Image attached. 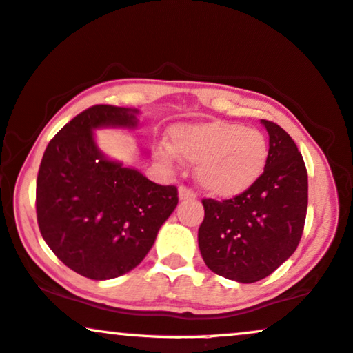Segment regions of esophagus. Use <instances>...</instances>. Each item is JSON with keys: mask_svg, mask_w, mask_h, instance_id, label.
I'll list each match as a JSON object with an SVG mask.
<instances>
[{"mask_svg": "<svg viewBox=\"0 0 353 353\" xmlns=\"http://www.w3.org/2000/svg\"><path fill=\"white\" fill-rule=\"evenodd\" d=\"M195 197H197V194H195V190H192L190 187H185V185H181L179 187V199L181 200L195 199Z\"/></svg>", "mask_w": 353, "mask_h": 353, "instance_id": "esophagus-1", "label": "esophagus"}]
</instances>
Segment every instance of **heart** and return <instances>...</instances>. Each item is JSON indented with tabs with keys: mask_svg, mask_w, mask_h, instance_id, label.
Returning <instances> with one entry per match:
<instances>
[{
	"mask_svg": "<svg viewBox=\"0 0 353 353\" xmlns=\"http://www.w3.org/2000/svg\"><path fill=\"white\" fill-rule=\"evenodd\" d=\"M172 141L181 158L197 164L199 184L221 199L252 189L269 164L265 135L243 123L213 120L182 125L174 128ZM156 153L166 166H176L179 159L169 145H159Z\"/></svg>",
	"mask_w": 353,
	"mask_h": 353,
	"instance_id": "heart-1",
	"label": "heart"
}]
</instances>
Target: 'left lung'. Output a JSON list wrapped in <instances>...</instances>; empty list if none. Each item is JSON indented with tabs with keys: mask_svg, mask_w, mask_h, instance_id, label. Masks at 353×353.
<instances>
[{
	"mask_svg": "<svg viewBox=\"0 0 353 353\" xmlns=\"http://www.w3.org/2000/svg\"><path fill=\"white\" fill-rule=\"evenodd\" d=\"M269 132V164L252 189L228 200L203 199L199 248L212 272L241 283L265 279L295 252L305 228L307 172L282 127Z\"/></svg>",
	"mask_w": 353,
	"mask_h": 353,
	"instance_id": "1",
	"label": "left lung"
}]
</instances>
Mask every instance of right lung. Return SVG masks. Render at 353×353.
<instances>
[{
    "label": "right lung",
    "mask_w": 353,
    "mask_h": 353,
    "mask_svg": "<svg viewBox=\"0 0 353 353\" xmlns=\"http://www.w3.org/2000/svg\"><path fill=\"white\" fill-rule=\"evenodd\" d=\"M137 114L117 105L89 107L52 138L39 168L40 234L66 267L92 280L135 269L179 202L176 185L154 184L96 146L94 128H135Z\"/></svg>",
    "instance_id": "right-lung-1"
}]
</instances>
